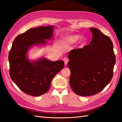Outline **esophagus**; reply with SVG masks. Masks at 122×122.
Instances as JSON below:
<instances>
[{"mask_svg": "<svg viewBox=\"0 0 122 122\" xmlns=\"http://www.w3.org/2000/svg\"><path fill=\"white\" fill-rule=\"evenodd\" d=\"M63 60H64V61L65 65H66L67 64V63H68V61H69V59H68V58H67V57H65V58L63 59Z\"/></svg>", "mask_w": 122, "mask_h": 122, "instance_id": "obj_1", "label": "esophagus"}]
</instances>
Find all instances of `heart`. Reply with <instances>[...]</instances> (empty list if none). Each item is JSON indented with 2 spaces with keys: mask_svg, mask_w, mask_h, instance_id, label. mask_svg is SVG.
<instances>
[{
  "mask_svg": "<svg viewBox=\"0 0 122 122\" xmlns=\"http://www.w3.org/2000/svg\"><path fill=\"white\" fill-rule=\"evenodd\" d=\"M81 36L79 35H75L69 36L66 37H65L63 39V42L66 44H74L76 43L77 41L81 39ZM85 43V40H83L81 42V44H84Z\"/></svg>",
  "mask_w": 122,
  "mask_h": 122,
  "instance_id": "b5f03b06",
  "label": "heart"
}]
</instances>
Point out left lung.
Returning a JSON list of instances; mask_svg holds the SVG:
<instances>
[{"label": "left lung", "mask_w": 122, "mask_h": 122, "mask_svg": "<svg viewBox=\"0 0 122 122\" xmlns=\"http://www.w3.org/2000/svg\"><path fill=\"white\" fill-rule=\"evenodd\" d=\"M90 29L93 35L90 44L71 50L68 56L71 87L82 96L102 91L111 81L115 63L111 39L95 28Z\"/></svg>", "instance_id": "left-lung-1"}]
</instances>
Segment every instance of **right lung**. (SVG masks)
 Wrapping results in <instances>:
<instances>
[{
    "label": "right lung",
    "instance_id": "right-lung-1",
    "mask_svg": "<svg viewBox=\"0 0 122 122\" xmlns=\"http://www.w3.org/2000/svg\"><path fill=\"white\" fill-rule=\"evenodd\" d=\"M54 26L28 29L15 38L9 54L11 79L25 93L38 96L46 93L52 80L64 67L63 61L42 57L30 61L27 53L34 46H46L53 35Z\"/></svg>",
    "mask_w": 122,
    "mask_h": 122
}]
</instances>
